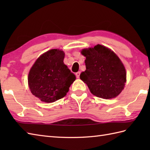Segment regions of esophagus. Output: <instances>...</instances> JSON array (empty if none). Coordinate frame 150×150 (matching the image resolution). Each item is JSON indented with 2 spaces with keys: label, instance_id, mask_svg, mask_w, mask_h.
<instances>
[{
  "label": "esophagus",
  "instance_id": "obj_1",
  "mask_svg": "<svg viewBox=\"0 0 150 150\" xmlns=\"http://www.w3.org/2000/svg\"><path fill=\"white\" fill-rule=\"evenodd\" d=\"M75 75H76V77H77V78H79V77H80V75H81V72L78 71L75 73Z\"/></svg>",
  "mask_w": 150,
  "mask_h": 150
}]
</instances>
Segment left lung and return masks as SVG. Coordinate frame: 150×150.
<instances>
[{
	"mask_svg": "<svg viewBox=\"0 0 150 150\" xmlns=\"http://www.w3.org/2000/svg\"><path fill=\"white\" fill-rule=\"evenodd\" d=\"M81 53L86 57V69L80 78L91 93L106 99L118 96L126 82V69L118 56L100 44L82 50Z\"/></svg>",
	"mask_w": 150,
	"mask_h": 150,
	"instance_id": "obj_1",
	"label": "left lung"
}]
</instances>
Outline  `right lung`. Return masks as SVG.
<instances>
[{
	"mask_svg": "<svg viewBox=\"0 0 150 150\" xmlns=\"http://www.w3.org/2000/svg\"><path fill=\"white\" fill-rule=\"evenodd\" d=\"M63 51L53 49L41 55L31 67L28 85L33 95L44 103H53L66 95L75 76L64 64Z\"/></svg>",
	"mask_w": 150,
	"mask_h": 150,
	"instance_id": "1",
	"label": "right lung"
}]
</instances>
